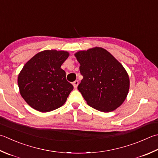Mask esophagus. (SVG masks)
<instances>
[{
	"label": "esophagus",
	"mask_w": 158,
	"mask_h": 158,
	"mask_svg": "<svg viewBox=\"0 0 158 158\" xmlns=\"http://www.w3.org/2000/svg\"><path fill=\"white\" fill-rule=\"evenodd\" d=\"M73 86H74V88L76 89V88H77V86H78V85H79V81H74L73 83Z\"/></svg>",
	"instance_id": "obj_1"
}]
</instances>
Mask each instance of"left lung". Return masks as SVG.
<instances>
[{
  "instance_id": "obj_1",
  "label": "left lung",
  "mask_w": 158,
  "mask_h": 158,
  "mask_svg": "<svg viewBox=\"0 0 158 158\" xmlns=\"http://www.w3.org/2000/svg\"><path fill=\"white\" fill-rule=\"evenodd\" d=\"M83 77L79 91L88 106L103 112L120 107L129 89V77L125 68L105 48L94 47L75 54Z\"/></svg>"
}]
</instances>
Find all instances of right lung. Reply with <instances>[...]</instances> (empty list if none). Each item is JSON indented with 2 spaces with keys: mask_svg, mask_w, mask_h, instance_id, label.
Instances as JSON below:
<instances>
[{
  "mask_svg": "<svg viewBox=\"0 0 158 158\" xmlns=\"http://www.w3.org/2000/svg\"><path fill=\"white\" fill-rule=\"evenodd\" d=\"M69 56L65 51L45 50L24 64L18 77L20 93L27 104L40 112L62 106L73 85L61 66Z\"/></svg>",
  "mask_w": 158,
  "mask_h": 158,
  "instance_id": "add662e5",
  "label": "right lung"
}]
</instances>
